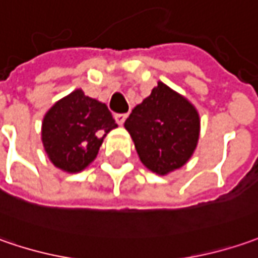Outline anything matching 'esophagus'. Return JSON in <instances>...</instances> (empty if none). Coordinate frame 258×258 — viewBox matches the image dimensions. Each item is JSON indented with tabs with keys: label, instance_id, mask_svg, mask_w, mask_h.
<instances>
[{
	"label": "esophagus",
	"instance_id": "34e87169",
	"mask_svg": "<svg viewBox=\"0 0 258 258\" xmlns=\"http://www.w3.org/2000/svg\"><path fill=\"white\" fill-rule=\"evenodd\" d=\"M114 118H115V121L118 122V124H124V121H125V118H127V114H115L114 115Z\"/></svg>",
	"mask_w": 258,
	"mask_h": 258
}]
</instances>
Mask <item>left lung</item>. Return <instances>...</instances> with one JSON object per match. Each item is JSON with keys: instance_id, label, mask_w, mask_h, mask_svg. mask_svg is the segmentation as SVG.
I'll return each mask as SVG.
<instances>
[{"instance_id": "8db88e82", "label": "left lung", "mask_w": 258, "mask_h": 258, "mask_svg": "<svg viewBox=\"0 0 258 258\" xmlns=\"http://www.w3.org/2000/svg\"><path fill=\"white\" fill-rule=\"evenodd\" d=\"M141 163L164 175L180 168L192 156L200 136V115L181 94L158 83L134 107L124 122Z\"/></svg>"}]
</instances>
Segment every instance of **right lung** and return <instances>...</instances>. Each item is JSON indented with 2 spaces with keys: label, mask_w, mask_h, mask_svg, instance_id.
<instances>
[{
  "label": "right lung",
  "mask_w": 258,
  "mask_h": 258,
  "mask_svg": "<svg viewBox=\"0 0 258 258\" xmlns=\"http://www.w3.org/2000/svg\"><path fill=\"white\" fill-rule=\"evenodd\" d=\"M117 124L104 102L76 90L44 115L41 140L49 161L67 173H80L95 160L105 136Z\"/></svg>",
  "instance_id": "add662e5"
}]
</instances>
